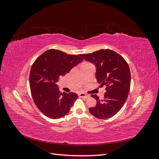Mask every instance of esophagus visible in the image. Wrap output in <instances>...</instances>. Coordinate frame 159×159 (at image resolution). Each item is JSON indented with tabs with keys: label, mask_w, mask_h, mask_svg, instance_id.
<instances>
[{
	"label": "esophagus",
	"mask_w": 159,
	"mask_h": 159,
	"mask_svg": "<svg viewBox=\"0 0 159 159\" xmlns=\"http://www.w3.org/2000/svg\"><path fill=\"white\" fill-rule=\"evenodd\" d=\"M79 96L80 98H88L89 97V95L88 94H86L85 93H79Z\"/></svg>",
	"instance_id": "1"
}]
</instances>
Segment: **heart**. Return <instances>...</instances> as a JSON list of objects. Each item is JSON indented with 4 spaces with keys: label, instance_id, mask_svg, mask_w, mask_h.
<instances>
[{
    "label": "heart",
    "instance_id": "b5f03b06",
    "mask_svg": "<svg viewBox=\"0 0 159 159\" xmlns=\"http://www.w3.org/2000/svg\"><path fill=\"white\" fill-rule=\"evenodd\" d=\"M89 64V63H84V64Z\"/></svg>",
    "mask_w": 159,
    "mask_h": 159
}]
</instances>
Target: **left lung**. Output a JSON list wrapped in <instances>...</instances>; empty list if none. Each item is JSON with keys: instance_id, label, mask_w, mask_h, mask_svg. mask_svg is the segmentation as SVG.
<instances>
[{"instance_id": "8db88e82", "label": "left lung", "mask_w": 159, "mask_h": 159, "mask_svg": "<svg viewBox=\"0 0 159 159\" xmlns=\"http://www.w3.org/2000/svg\"><path fill=\"white\" fill-rule=\"evenodd\" d=\"M80 56L96 66L95 76L98 83L101 87H106L102 99L97 95H91L97 100V104L89 109L90 113L100 119L113 117L122 108L128 97L131 72L127 62L121 55L109 49Z\"/></svg>"}]
</instances>
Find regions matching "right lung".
Here are the masks:
<instances>
[{
	"instance_id": "add662e5",
	"label": "right lung",
	"mask_w": 159,
	"mask_h": 159,
	"mask_svg": "<svg viewBox=\"0 0 159 159\" xmlns=\"http://www.w3.org/2000/svg\"><path fill=\"white\" fill-rule=\"evenodd\" d=\"M81 61L80 54L70 55L50 49L34 62L29 78L32 97L36 107L46 117L53 119L63 117L78 98L75 93L60 92L56 83Z\"/></svg>"
}]
</instances>
